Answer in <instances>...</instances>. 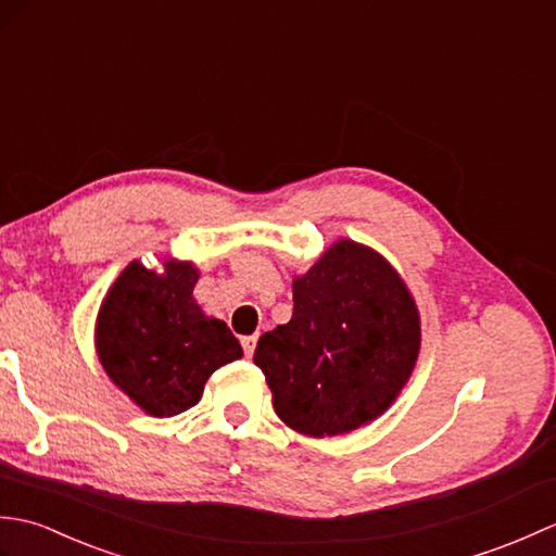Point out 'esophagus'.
<instances>
[{
  "mask_svg": "<svg viewBox=\"0 0 556 556\" xmlns=\"http://www.w3.org/2000/svg\"><path fill=\"white\" fill-rule=\"evenodd\" d=\"M255 344H257V337H255V334H253V337H243V339H241V346H243V351H245V356H253Z\"/></svg>",
  "mask_w": 556,
  "mask_h": 556,
  "instance_id": "34e87169",
  "label": "esophagus"
}]
</instances>
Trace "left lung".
Segmentation results:
<instances>
[{"instance_id": "obj_1", "label": "left lung", "mask_w": 556, "mask_h": 556, "mask_svg": "<svg viewBox=\"0 0 556 556\" xmlns=\"http://www.w3.org/2000/svg\"><path fill=\"white\" fill-rule=\"evenodd\" d=\"M420 351V315L399 271L341 239L293 279V315L257 341L271 406L291 430L332 437L392 406Z\"/></svg>"}]
</instances>
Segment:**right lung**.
<instances>
[{"label": "right lung", "instance_id": "right-lung-1", "mask_svg": "<svg viewBox=\"0 0 556 556\" xmlns=\"http://www.w3.org/2000/svg\"><path fill=\"white\" fill-rule=\"evenodd\" d=\"M193 263L164 260V271L134 260L114 281L96 325L104 372L148 416L169 418L195 406L207 377L243 356L227 323L193 299Z\"/></svg>", "mask_w": 556, "mask_h": 556}]
</instances>
